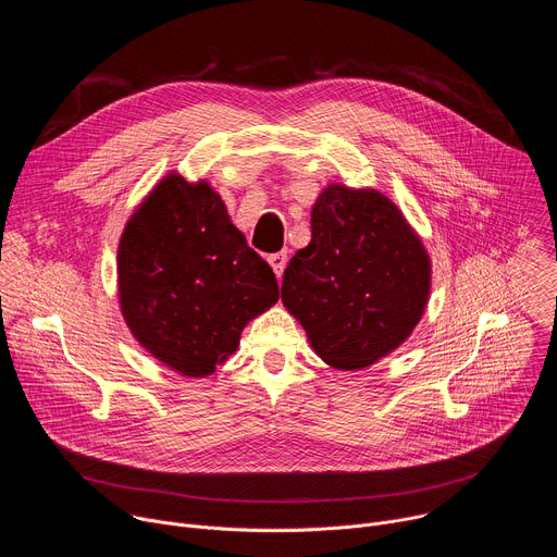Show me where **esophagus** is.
Here are the masks:
<instances>
[{
    "instance_id": "1",
    "label": "esophagus",
    "mask_w": 557,
    "mask_h": 557,
    "mask_svg": "<svg viewBox=\"0 0 557 557\" xmlns=\"http://www.w3.org/2000/svg\"><path fill=\"white\" fill-rule=\"evenodd\" d=\"M286 262H288L286 251H280V253L269 256V264L273 267V271H275V275H277V277H282V273H284V269H286Z\"/></svg>"
}]
</instances>
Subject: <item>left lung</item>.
<instances>
[{"label":"left lung","instance_id":"obj_1","mask_svg":"<svg viewBox=\"0 0 557 557\" xmlns=\"http://www.w3.org/2000/svg\"><path fill=\"white\" fill-rule=\"evenodd\" d=\"M310 245L288 262L282 301L329 366L385 357L419 324L430 260L401 211L376 191L331 185L310 213Z\"/></svg>","mask_w":557,"mask_h":557}]
</instances>
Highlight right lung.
<instances>
[{
    "label": "right lung",
    "instance_id": "right-lung-1",
    "mask_svg": "<svg viewBox=\"0 0 557 557\" xmlns=\"http://www.w3.org/2000/svg\"><path fill=\"white\" fill-rule=\"evenodd\" d=\"M119 297L134 337L187 376H207L273 306V269L237 231L220 196L172 174L127 222L119 245Z\"/></svg>",
    "mask_w": 557,
    "mask_h": 557
}]
</instances>
